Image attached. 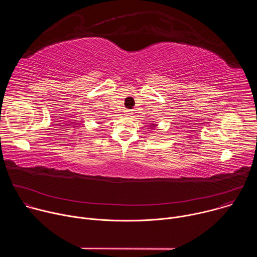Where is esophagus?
I'll list each match as a JSON object with an SVG mask.
<instances>
[{
    "mask_svg": "<svg viewBox=\"0 0 257 257\" xmlns=\"http://www.w3.org/2000/svg\"><path fill=\"white\" fill-rule=\"evenodd\" d=\"M133 114V112L131 111V109H126V111H125V115L126 116H131Z\"/></svg>",
    "mask_w": 257,
    "mask_h": 257,
    "instance_id": "1",
    "label": "esophagus"
}]
</instances>
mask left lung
I'll return each mask as SVG.
<instances>
[{"label": "left lung", "mask_w": 257, "mask_h": 257, "mask_svg": "<svg viewBox=\"0 0 257 257\" xmlns=\"http://www.w3.org/2000/svg\"><path fill=\"white\" fill-rule=\"evenodd\" d=\"M153 125H154V124H153ZM154 126H155V125H154Z\"/></svg>", "instance_id": "8db88e82"}]
</instances>
